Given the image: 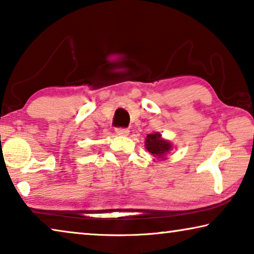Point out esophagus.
I'll return each instance as SVG.
<instances>
[{"label": "esophagus", "mask_w": 254, "mask_h": 254, "mask_svg": "<svg viewBox=\"0 0 254 254\" xmlns=\"http://www.w3.org/2000/svg\"><path fill=\"white\" fill-rule=\"evenodd\" d=\"M115 132H117L118 135H127L130 131H128V128H127V127H117Z\"/></svg>", "instance_id": "1"}]
</instances>
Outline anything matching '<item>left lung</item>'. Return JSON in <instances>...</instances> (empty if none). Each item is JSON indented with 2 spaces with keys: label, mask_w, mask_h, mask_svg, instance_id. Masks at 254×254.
Listing matches in <instances>:
<instances>
[{
  "label": "left lung",
  "mask_w": 254,
  "mask_h": 254,
  "mask_svg": "<svg viewBox=\"0 0 254 254\" xmlns=\"http://www.w3.org/2000/svg\"><path fill=\"white\" fill-rule=\"evenodd\" d=\"M160 136L161 135L159 133H154V134H148L147 139H145V147H147L148 151L159 158L171 149L170 143L161 140Z\"/></svg>",
  "instance_id": "obj_1"
}]
</instances>
